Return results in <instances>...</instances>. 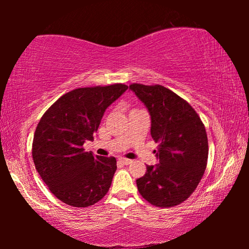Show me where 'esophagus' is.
Wrapping results in <instances>:
<instances>
[{"label": "esophagus", "instance_id": "esophagus-1", "mask_svg": "<svg viewBox=\"0 0 249 249\" xmlns=\"http://www.w3.org/2000/svg\"><path fill=\"white\" fill-rule=\"evenodd\" d=\"M119 162L123 163V165H129V163H132V160L126 158H119Z\"/></svg>", "mask_w": 249, "mask_h": 249}]
</instances>
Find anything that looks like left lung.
Listing matches in <instances>:
<instances>
[{
	"mask_svg": "<svg viewBox=\"0 0 249 249\" xmlns=\"http://www.w3.org/2000/svg\"><path fill=\"white\" fill-rule=\"evenodd\" d=\"M129 89L148 108L151 137L159 144V163L147 166L136 180L138 191L158 208L178 205L195 192L204 175L209 156L204 124L187 101L165 87L133 83Z\"/></svg>",
	"mask_w": 249,
	"mask_h": 249,
	"instance_id": "left-lung-1",
	"label": "left lung"
}]
</instances>
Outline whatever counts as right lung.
<instances>
[{
    "label": "right lung",
    "instance_id": "1",
    "mask_svg": "<svg viewBox=\"0 0 249 249\" xmlns=\"http://www.w3.org/2000/svg\"><path fill=\"white\" fill-rule=\"evenodd\" d=\"M128 89L126 84L79 88L60 96L41 116L34 134L35 168L64 203L88 208L107 195L116 171L114 157L86 151L105 109Z\"/></svg>",
    "mask_w": 249,
    "mask_h": 249
}]
</instances>
